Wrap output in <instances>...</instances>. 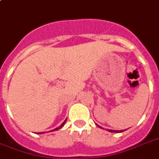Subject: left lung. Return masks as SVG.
<instances>
[{"instance_id": "left-lung-1", "label": "left lung", "mask_w": 159, "mask_h": 159, "mask_svg": "<svg viewBox=\"0 0 159 159\" xmlns=\"http://www.w3.org/2000/svg\"><path fill=\"white\" fill-rule=\"evenodd\" d=\"M98 126V125H97ZM98 127H100V128H102V126H98ZM108 132H110V133H122L123 131L122 130H120V131H117V130H111V129H108L107 130Z\"/></svg>"}]
</instances>
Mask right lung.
I'll return each instance as SVG.
<instances>
[{
	"instance_id": "add662e5",
	"label": "right lung",
	"mask_w": 159,
	"mask_h": 159,
	"mask_svg": "<svg viewBox=\"0 0 159 159\" xmlns=\"http://www.w3.org/2000/svg\"><path fill=\"white\" fill-rule=\"evenodd\" d=\"M65 121H66V120H64V121L63 122L62 124H61L60 126H58V127H57V128H55V129H53V130H52V131H50V132H53V131H57V130H59V129H60V128H62V127H63V126H64V124H65ZM44 133H45V132H44ZM44 133H42V134H44ZM40 134H41V133H40Z\"/></svg>"
}]
</instances>
